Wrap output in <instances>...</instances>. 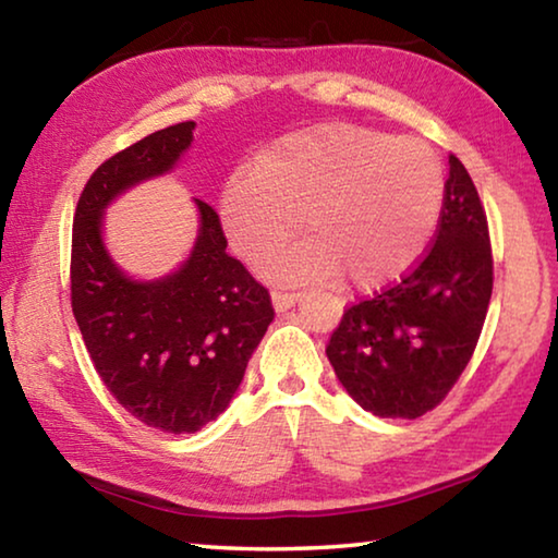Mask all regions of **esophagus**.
I'll list each match as a JSON object with an SVG mask.
<instances>
[{
	"label": "esophagus",
	"mask_w": 558,
	"mask_h": 558,
	"mask_svg": "<svg viewBox=\"0 0 558 558\" xmlns=\"http://www.w3.org/2000/svg\"><path fill=\"white\" fill-rule=\"evenodd\" d=\"M302 298V292H290V290H272V305H276L278 313H286L295 302Z\"/></svg>",
	"instance_id": "obj_1"
}]
</instances>
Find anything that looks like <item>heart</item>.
<instances>
[{"label": "heart", "instance_id": "obj_1", "mask_svg": "<svg viewBox=\"0 0 558 558\" xmlns=\"http://www.w3.org/2000/svg\"><path fill=\"white\" fill-rule=\"evenodd\" d=\"M446 204V167L428 143L329 122L290 132L226 179L219 214L235 253L256 260L299 230L311 239L258 260L280 282L376 290L428 251Z\"/></svg>", "mask_w": 558, "mask_h": 558}]
</instances>
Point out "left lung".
<instances>
[{
  "label": "left lung",
  "instance_id": "obj_1",
  "mask_svg": "<svg viewBox=\"0 0 558 558\" xmlns=\"http://www.w3.org/2000/svg\"><path fill=\"white\" fill-rule=\"evenodd\" d=\"M446 204L428 251L401 280L352 302L327 359L349 396L381 418H418L465 372L493 298L487 214L468 169L448 159Z\"/></svg>",
  "mask_w": 558,
  "mask_h": 558
}]
</instances>
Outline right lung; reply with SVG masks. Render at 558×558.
Here are the masks:
<instances>
[{
	"instance_id": "1",
	"label": "right lung",
	"mask_w": 558,
	"mask_h": 558,
	"mask_svg": "<svg viewBox=\"0 0 558 558\" xmlns=\"http://www.w3.org/2000/svg\"><path fill=\"white\" fill-rule=\"evenodd\" d=\"M192 130L179 122L106 159L83 186L71 239V307L100 381L140 423L174 436L223 413L276 317L268 288L226 253L219 214L202 199L199 239L174 276L135 282L102 248L108 202L172 169Z\"/></svg>"
}]
</instances>
